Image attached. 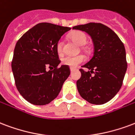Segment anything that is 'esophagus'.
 <instances>
[{
  "mask_svg": "<svg viewBox=\"0 0 135 135\" xmlns=\"http://www.w3.org/2000/svg\"><path fill=\"white\" fill-rule=\"evenodd\" d=\"M75 70H76V69L75 68H70V71H71V72L74 71Z\"/></svg>",
  "mask_w": 135,
  "mask_h": 135,
  "instance_id": "obj_1",
  "label": "esophagus"
}]
</instances>
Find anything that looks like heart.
I'll use <instances>...</instances> for the list:
<instances>
[{
  "instance_id": "obj_1",
  "label": "heart",
  "mask_w": 135,
  "mask_h": 135,
  "mask_svg": "<svg viewBox=\"0 0 135 135\" xmlns=\"http://www.w3.org/2000/svg\"><path fill=\"white\" fill-rule=\"evenodd\" d=\"M70 38L74 40L80 45H83L87 42V35L83 32L77 31L72 33L70 35ZM56 50L57 52L59 55L63 53L64 51V42L62 40H60L56 43ZM85 61V56L83 55H66L62 58V63L65 65H68L71 68H76L80 65Z\"/></svg>"
}]
</instances>
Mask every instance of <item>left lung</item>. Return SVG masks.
<instances>
[{"label":"left lung","instance_id":"8db88e82","mask_svg":"<svg viewBox=\"0 0 135 135\" xmlns=\"http://www.w3.org/2000/svg\"><path fill=\"white\" fill-rule=\"evenodd\" d=\"M73 29L88 33L94 44L93 57L80 69L81 78L77 81L78 90L91 104L106 103L122 85L127 68L124 44L113 30L102 23H87L74 26Z\"/></svg>","mask_w":135,"mask_h":135}]
</instances>
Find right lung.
Returning <instances> with one entry per match:
<instances>
[{"instance_id":"obj_1","label":"right lung","mask_w":135,"mask_h":135,"mask_svg":"<svg viewBox=\"0 0 135 135\" xmlns=\"http://www.w3.org/2000/svg\"><path fill=\"white\" fill-rule=\"evenodd\" d=\"M71 29L49 23H38L18 40L11 62L15 83L23 98L35 105H45L57 98L70 74L62 65L56 43ZM52 67L47 71V68Z\"/></svg>"}]
</instances>
